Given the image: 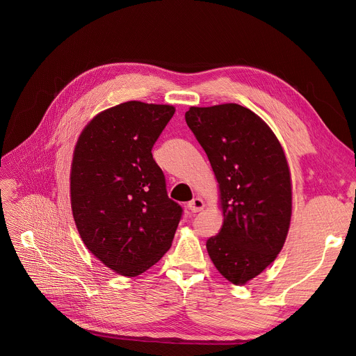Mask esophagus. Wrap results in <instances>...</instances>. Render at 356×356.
<instances>
[{"instance_id":"34e87169","label":"esophagus","mask_w":356,"mask_h":356,"mask_svg":"<svg viewBox=\"0 0 356 356\" xmlns=\"http://www.w3.org/2000/svg\"><path fill=\"white\" fill-rule=\"evenodd\" d=\"M187 207H188V210H190L191 213H198V211H202V210H204V207H206V202L202 201L201 198L195 197V198H193V200L188 202Z\"/></svg>"}]
</instances>
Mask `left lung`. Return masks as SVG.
<instances>
[{
    "mask_svg": "<svg viewBox=\"0 0 356 356\" xmlns=\"http://www.w3.org/2000/svg\"><path fill=\"white\" fill-rule=\"evenodd\" d=\"M186 122L206 150L218 181L224 222L207 241L217 270L242 286L279 255L291 220V176L270 127L228 103L190 107Z\"/></svg>",
    "mask_w": 356,
    "mask_h": 356,
    "instance_id": "left-lung-1",
    "label": "left lung"
}]
</instances>
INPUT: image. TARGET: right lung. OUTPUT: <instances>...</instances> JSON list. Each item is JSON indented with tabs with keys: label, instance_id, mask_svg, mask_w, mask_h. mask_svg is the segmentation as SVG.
<instances>
[{
	"label": "right lung",
	"instance_id": "obj_1",
	"mask_svg": "<svg viewBox=\"0 0 356 356\" xmlns=\"http://www.w3.org/2000/svg\"><path fill=\"white\" fill-rule=\"evenodd\" d=\"M175 111L127 101L98 113L74 146L70 201L77 231L98 261L127 277L165 255L181 217L152 156Z\"/></svg>",
	"mask_w": 356,
	"mask_h": 356
}]
</instances>
